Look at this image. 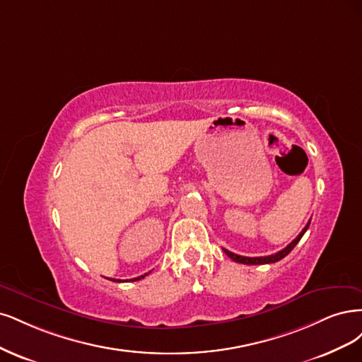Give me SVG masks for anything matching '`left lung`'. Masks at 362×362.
<instances>
[{"label": "left lung", "mask_w": 362, "mask_h": 362, "mask_svg": "<svg viewBox=\"0 0 362 362\" xmlns=\"http://www.w3.org/2000/svg\"><path fill=\"white\" fill-rule=\"evenodd\" d=\"M310 221H311V219H310ZM310 221L307 223V226L304 227V230H302V231L299 233L298 238H296L295 240H291L284 250L278 251V252H275V254H272V255H266V257H243V255H238V254L231 252V251H228V250H224V252L228 255V257H230L233 262H236V263H243V264H269V263L279 262L281 259H284L286 255L296 247V243L300 240V238L304 236V233L308 230V227H310Z\"/></svg>", "instance_id": "obj_1"}]
</instances>
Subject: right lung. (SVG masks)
Returning a JSON list of instances; mask_svg holds the SVG:
<instances>
[{
	"label": "right lung",
	"mask_w": 362,
	"mask_h": 362,
	"mask_svg": "<svg viewBox=\"0 0 362 362\" xmlns=\"http://www.w3.org/2000/svg\"><path fill=\"white\" fill-rule=\"evenodd\" d=\"M150 272H147V274H144V275H141V276H136V278H132V279H129V281H138V279H141V278H144L146 275H148ZM112 281H117V283H120V279H112Z\"/></svg>",
	"instance_id": "right-lung-1"
}]
</instances>
